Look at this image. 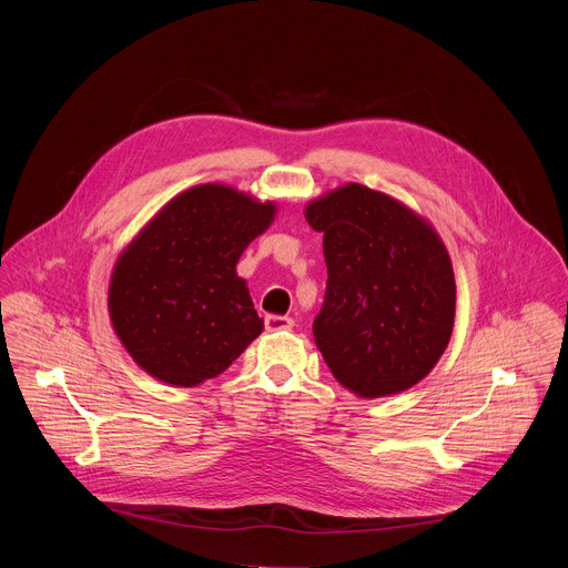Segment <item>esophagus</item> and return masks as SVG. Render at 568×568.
<instances>
[{"label":"esophagus","mask_w":568,"mask_h":568,"mask_svg":"<svg viewBox=\"0 0 568 568\" xmlns=\"http://www.w3.org/2000/svg\"><path fill=\"white\" fill-rule=\"evenodd\" d=\"M294 326V321L290 316H281V314H267L265 316V328L272 331H287Z\"/></svg>","instance_id":"obj_1"}]
</instances>
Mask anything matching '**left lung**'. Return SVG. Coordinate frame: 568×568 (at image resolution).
Returning <instances> with one entry per match:
<instances>
[{
  "instance_id": "left-lung-1",
  "label": "left lung",
  "mask_w": 568,
  "mask_h": 568,
  "mask_svg": "<svg viewBox=\"0 0 568 568\" xmlns=\"http://www.w3.org/2000/svg\"><path fill=\"white\" fill-rule=\"evenodd\" d=\"M323 233L326 296L312 323L333 375L362 397L418 384L445 353L456 312L452 261L412 209L362 184L307 204Z\"/></svg>"
}]
</instances>
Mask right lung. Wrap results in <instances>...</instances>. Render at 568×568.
<instances>
[{
  "label": "right lung",
  "mask_w": 568,
  "mask_h": 568,
  "mask_svg": "<svg viewBox=\"0 0 568 568\" xmlns=\"http://www.w3.org/2000/svg\"><path fill=\"white\" fill-rule=\"evenodd\" d=\"M274 213V202L202 184L171 200L130 242L112 274L110 316L145 373L195 386L226 371L263 333L235 265Z\"/></svg>",
  "instance_id": "right-lung-1"
}]
</instances>
